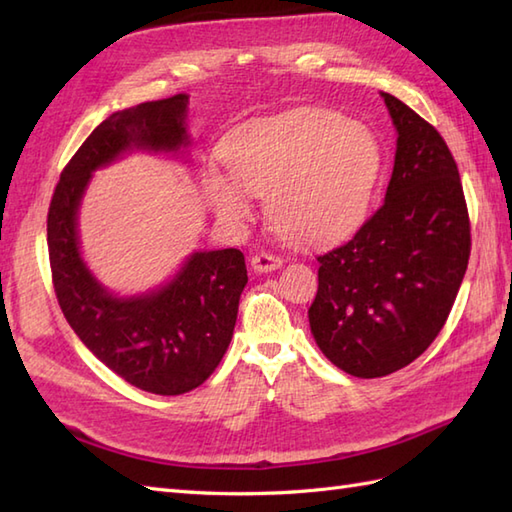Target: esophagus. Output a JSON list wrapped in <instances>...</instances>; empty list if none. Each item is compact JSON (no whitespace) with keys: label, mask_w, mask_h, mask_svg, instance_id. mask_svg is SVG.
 Returning <instances> with one entry per match:
<instances>
[{"label":"esophagus","mask_w":512,"mask_h":512,"mask_svg":"<svg viewBox=\"0 0 512 512\" xmlns=\"http://www.w3.org/2000/svg\"><path fill=\"white\" fill-rule=\"evenodd\" d=\"M281 264H284V259L273 255V253H266V250L250 257V266H253L255 273H270V270L279 268Z\"/></svg>","instance_id":"34e87169"}]
</instances>
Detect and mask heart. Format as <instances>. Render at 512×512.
Listing matches in <instances>:
<instances>
[{"label":"heart","mask_w":512,"mask_h":512,"mask_svg":"<svg viewBox=\"0 0 512 512\" xmlns=\"http://www.w3.org/2000/svg\"><path fill=\"white\" fill-rule=\"evenodd\" d=\"M233 176L213 178V204L228 222L268 195L279 231L306 244L339 239L363 222L383 167L372 129L328 110H297L244 125L226 145Z\"/></svg>","instance_id":"obj_1"}]
</instances>
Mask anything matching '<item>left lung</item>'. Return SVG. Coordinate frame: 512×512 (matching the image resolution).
<instances>
[{
    "instance_id": "left-lung-1",
    "label": "left lung",
    "mask_w": 512,
    "mask_h": 512,
    "mask_svg": "<svg viewBox=\"0 0 512 512\" xmlns=\"http://www.w3.org/2000/svg\"><path fill=\"white\" fill-rule=\"evenodd\" d=\"M396 160L380 209L317 257L308 310L321 352L358 378L394 374L447 323L469 266L471 222L460 171L438 129L383 92Z\"/></svg>"
}]
</instances>
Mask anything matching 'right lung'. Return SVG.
<instances>
[{
  "mask_svg": "<svg viewBox=\"0 0 512 512\" xmlns=\"http://www.w3.org/2000/svg\"><path fill=\"white\" fill-rule=\"evenodd\" d=\"M187 103V94H176L112 114L61 171L48 211L50 270L63 317L114 374L160 396L195 389L220 365L248 281L242 250L193 253L167 286L140 297H114L83 262L76 213L92 171L125 151L187 147Z\"/></svg>",
  "mask_w": 512,
  "mask_h": 512,
  "instance_id": "right-lung-1",
  "label": "right lung"
}]
</instances>
